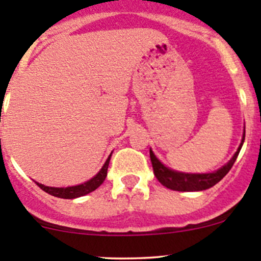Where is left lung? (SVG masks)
Returning <instances> with one entry per match:
<instances>
[{"label":"left lung","instance_id":"obj_1","mask_svg":"<svg viewBox=\"0 0 261 261\" xmlns=\"http://www.w3.org/2000/svg\"><path fill=\"white\" fill-rule=\"evenodd\" d=\"M245 140V128L243 134V139H241L240 146L238 147V151L233 154V156L226 163L222 168L212 173H183L178 172V170H173L170 168L165 167L152 152L150 149V159H151L152 169H154V174L156 179L160 181L167 188L173 189V191L179 192H198L208 189L211 187L217 184L218 181L222 179L230 169L232 168L233 163H235L236 158H238L239 152H240L241 147H243Z\"/></svg>","mask_w":261,"mask_h":261}]
</instances>
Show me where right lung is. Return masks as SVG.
Masks as SVG:
<instances>
[{"label":"right lung","instance_id":"add662e5","mask_svg":"<svg viewBox=\"0 0 261 261\" xmlns=\"http://www.w3.org/2000/svg\"><path fill=\"white\" fill-rule=\"evenodd\" d=\"M112 152L110 154V156L107 158L106 163L103 164V167L101 168L98 173L94 175L93 178H91L89 180L84 181V183L78 184V186H72V187H62V188H57V187H48L44 186V184L38 183L39 187L43 189L44 192L46 193L51 194V196L58 197V198H64V199H73V198H78V197L86 196V194L91 193V192L96 191L102 183H103L105 179L107 177V169H109V164H110V159H111Z\"/></svg>","mask_w":261,"mask_h":261}]
</instances>
